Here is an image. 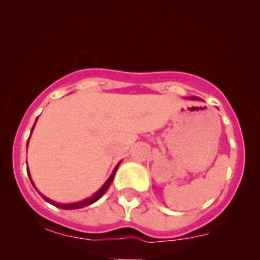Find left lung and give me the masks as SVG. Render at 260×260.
<instances>
[{"label": "left lung", "instance_id": "obj_1", "mask_svg": "<svg viewBox=\"0 0 260 260\" xmlns=\"http://www.w3.org/2000/svg\"><path fill=\"white\" fill-rule=\"evenodd\" d=\"M190 99H194V101H197V99H200V98H198V97H190Z\"/></svg>", "mask_w": 260, "mask_h": 260}]
</instances>
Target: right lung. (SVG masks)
<instances>
[{"mask_svg": "<svg viewBox=\"0 0 260 260\" xmlns=\"http://www.w3.org/2000/svg\"><path fill=\"white\" fill-rule=\"evenodd\" d=\"M37 120H38V118H37ZM37 120H35V123H37ZM35 123H34L33 127H31L30 134L33 133L34 126H35ZM29 137H30V136H29ZM27 147H28V142H27ZM119 165H120V162L117 163V166L115 167V169H113V172H112L111 175H110L109 179L105 181V183L103 184V186H102L101 188H99V189H98L97 191H95V193H94L93 195H92V197L87 198V199H84V200H81V201H78V202H71V204H60V202H55V201L51 200V199L46 198L45 195H42V194L40 193V191H39V190H38V191H39V194H40L41 197L44 198V200H45V201H47L48 204H51V205H53V206H55V207H58V208H61V209H79V208L86 207V206H90V205L93 204V202H95L97 200H99V199H101V198L103 197V195H104L105 191L109 189L110 184H111V182H112L113 176H115V174H116V172H117V168H118ZM27 173H28V176H29V179H30V182H31V184H33V186H34L33 180H31V177H30V173H29V169H28V167H27ZM34 187H35V186H34Z\"/></svg>", "mask_w": 260, "mask_h": 260, "instance_id": "1", "label": "right lung"}]
</instances>
